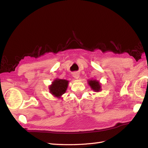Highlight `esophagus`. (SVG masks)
I'll return each mask as SVG.
<instances>
[{
    "mask_svg": "<svg viewBox=\"0 0 148 148\" xmlns=\"http://www.w3.org/2000/svg\"><path fill=\"white\" fill-rule=\"evenodd\" d=\"M73 77H74L75 79H78L79 77V75L78 73H73Z\"/></svg>",
    "mask_w": 148,
    "mask_h": 148,
    "instance_id": "esophagus-1",
    "label": "esophagus"
}]
</instances>
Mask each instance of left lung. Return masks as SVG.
Returning a JSON list of instances; mask_svg holds the SVG:
<instances>
[{
    "mask_svg": "<svg viewBox=\"0 0 148 148\" xmlns=\"http://www.w3.org/2000/svg\"><path fill=\"white\" fill-rule=\"evenodd\" d=\"M88 84L90 87L92 88L93 91H95V92H99L101 90V84L99 82L97 81L96 79H91V80H89L88 81Z\"/></svg>",
    "mask_w": 148,
    "mask_h": 148,
    "instance_id": "left-lung-1",
    "label": "left lung"
}]
</instances>
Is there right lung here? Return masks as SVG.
I'll use <instances>...</instances> for the list:
<instances>
[{"instance_id": "right-lung-1", "label": "right lung", "mask_w": 148, "mask_h": 148, "mask_svg": "<svg viewBox=\"0 0 148 148\" xmlns=\"http://www.w3.org/2000/svg\"><path fill=\"white\" fill-rule=\"evenodd\" d=\"M68 84L69 81L67 80L56 79L52 83V84L49 88L50 92L53 96L60 98L65 92Z\"/></svg>"}]
</instances>
